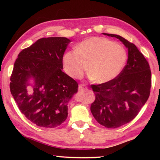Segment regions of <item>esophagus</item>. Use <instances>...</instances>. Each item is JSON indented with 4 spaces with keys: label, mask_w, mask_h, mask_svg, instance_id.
Instances as JSON below:
<instances>
[{
    "label": "esophagus",
    "mask_w": 160,
    "mask_h": 160,
    "mask_svg": "<svg viewBox=\"0 0 160 160\" xmlns=\"http://www.w3.org/2000/svg\"><path fill=\"white\" fill-rule=\"evenodd\" d=\"M87 87L85 86L84 84H79L78 85V90L79 91H83L84 89H87Z\"/></svg>",
    "instance_id": "1"
}]
</instances>
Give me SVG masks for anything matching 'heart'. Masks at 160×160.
<instances>
[{"label":"heart","instance_id":"b5f03b06","mask_svg":"<svg viewBox=\"0 0 160 160\" xmlns=\"http://www.w3.org/2000/svg\"><path fill=\"white\" fill-rule=\"evenodd\" d=\"M128 60L122 46L106 38L92 37L76 46L63 56V66L67 74L81 78L88 71L92 79L103 84L114 79L124 68Z\"/></svg>","mask_w":160,"mask_h":160}]
</instances>
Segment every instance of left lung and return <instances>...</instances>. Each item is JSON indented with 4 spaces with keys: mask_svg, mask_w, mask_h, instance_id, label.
<instances>
[{
    "mask_svg": "<svg viewBox=\"0 0 160 160\" xmlns=\"http://www.w3.org/2000/svg\"><path fill=\"white\" fill-rule=\"evenodd\" d=\"M103 34L119 39L128 48V62L114 79L92 84L95 100L90 110L101 125L117 128L134 119L147 101L152 87V73L148 61L134 43L118 35Z\"/></svg>",
    "mask_w": 160,
    "mask_h": 160,
    "instance_id": "obj_1",
    "label": "left lung"
}]
</instances>
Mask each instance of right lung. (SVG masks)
<instances>
[{
  "instance_id": "right-lung-1",
  "label": "right lung",
  "mask_w": 160,
  "mask_h": 160,
  "mask_svg": "<svg viewBox=\"0 0 160 160\" xmlns=\"http://www.w3.org/2000/svg\"><path fill=\"white\" fill-rule=\"evenodd\" d=\"M70 42L64 37L40 38L21 51L14 62L11 93L21 112L38 127L54 128L63 123L70 100L78 91V83L62 71Z\"/></svg>"
}]
</instances>
